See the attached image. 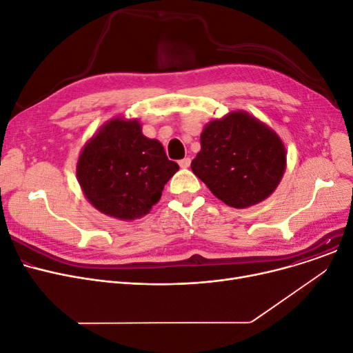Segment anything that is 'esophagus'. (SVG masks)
<instances>
[{
    "label": "esophagus",
    "mask_w": 353,
    "mask_h": 353,
    "mask_svg": "<svg viewBox=\"0 0 353 353\" xmlns=\"http://www.w3.org/2000/svg\"><path fill=\"white\" fill-rule=\"evenodd\" d=\"M178 163H179L181 168H188L190 165H191V158H183V159H181Z\"/></svg>",
    "instance_id": "obj_1"
}]
</instances>
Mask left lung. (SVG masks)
<instances>
[{
	"instance_id": "8db88e82",
	"label": "left lung",
	"mask_w": 353,
	"mask_h": 353,
	"mask_svg": "<svg viewBox=\"0 0 353 353\" xmlns=\"http://www.w3.org/2000/svg\"><path fill=\"white\" fill-rule=\"evenodd\" d=\"M191 168L218 199L241 210L276 190L286 151L274 130L245 111H232L205 125Z\"/></svg>"
}]
</instances>
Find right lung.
<instances>
[{
  "label": "right lung",
  "instance_id": "obj_1",
  "mask_svg": "<svg viewBox=\"0 0 353 353\" xmlns=\"http://www.w3.org/2000/svg\"><path fill=\"white\" fill-rule=\"evenodd\" d=\"M178 170L162 143L142 134L139 121L114 118L82 148L77 178L99 212L132 221L151 211Z\"/></svg>",
  "mask_w": 353,
  "mask_h": 353
}]
</instances>
